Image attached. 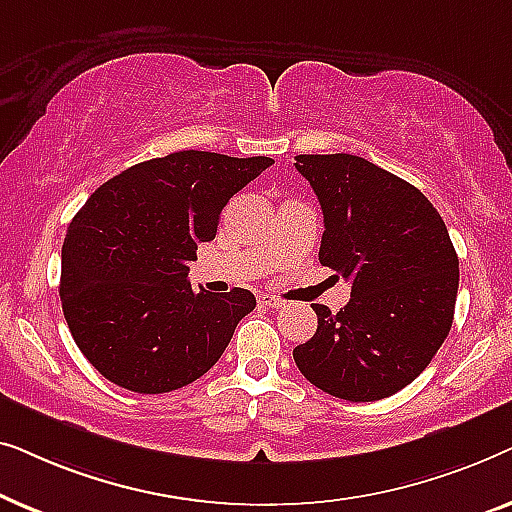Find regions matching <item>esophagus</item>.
<instances>
[{
	"mask_svg": "<svg viewBox=\"0 0 512 512\" xmlns=\"http://www.w3.org/2000/svg\"><path fill=\"white\" fill-rule=\"evenodd\" d=\"M258 303L265 307H284V300L277 296H270V293H261V296H258Z\"/></svg>",
	"mask_w": 512,
	"mask_h": 512,
	"instance_id": "esophagus-1",
	"label": "esophagus"
}]
</instances>
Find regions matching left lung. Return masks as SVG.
Segmentation results:
<instances>
[{"instance_id":"1","label":"left lung","mask_w":512,"mask_h":512,"mask_svg":"<svg viewBox=\"0 0 512 512\" xmlns=\"http://www.w3.org/2000/svg\"><path fill=\"white\" fill-rule=\"evenodd\" d=\"M324 212L319 261L352 282L338 314L293 349L300 373L326 394L380 401L429 366L452 328L459 258L426 195L366 158L296 156Z\"/></svg>"}]
</instances>
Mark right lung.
<instances>
[{
  "instance_id": "1",
  "label": "right lung",
  "mask_w": 512,
  "mask_h": 512,
  "mask_svg": "<svg viewBox=\"0 0 512 512\" xmlns=\"http://www.w3.org/2000/svg\"><path fill=\"white\" fill-rule=\"evenodd\" d=\"M275 163L177 151L102 184L62 244L60 300L83 356L137 394L186 387L221 359L254 293L193 291L188 261L221 209Z\"/></svg>"
}]
</instances>
